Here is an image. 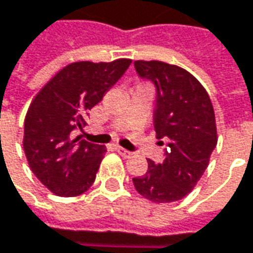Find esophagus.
Masks as SVG:
<instances>
[{"mask_svg":"<svg viewBox=\"0 0 253 253\" xmlns=\"http://www.w3.org/2000/svg\"><path fill=\"white\" fill-rule=\"evenodd\" d=\"M116 150H117V152H119V155H120V156H123V158H130V156L133 155V152L123 149V148H120V146H117Z\"/></svg>","mask_w":253,"mask_h":253,"instance_id":"34e87169","label":"esophagus"}]
</instances>
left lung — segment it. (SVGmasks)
Wrapping results in <instances>:
<instances>
[{"label":"left lung","instance_id":"obj_1","mask_svg":"<svg viewBox=\"0 0 253 253\" xmlns=\"http://www.w3.org/2000/svg\"><path fill=\"white\" fill-rule=\"evenodd\" d=\"M134 68L156 88L153 127L168 148L164 161L149 159L146 173L133 178V184L153 203L178 201L194 188L217 145L213 104L204 86L179 66L136 60Z\"/></svg>","mask_w":253,"mask_h":253}]
</instances>
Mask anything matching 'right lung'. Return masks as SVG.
<instances>
[{"label": "right lung", "mask_w": 253, "mask_h": 253, "mask_svg": "<svg viewBox=\"0 0 253 253\" xmlns=\"http://www.w3.org/2000/svg\"><path fill=\"white\" fill-rule=\"evenodd\" d=\"M130 63V59L71 63L30 104L23 146L30 169L53 194L75 197L95 181L105 149L75 137V130L86 126L88 111L103 100Z\"/></svg>", "instance_id": "1"}]
</instances>
